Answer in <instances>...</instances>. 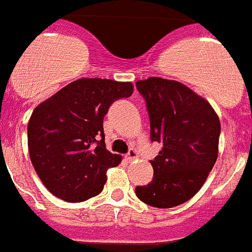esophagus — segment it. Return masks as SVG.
Wrapping results in <instances>:
<instances>
[{
  "instance_id": "obj_1",
  "label": "esophagus",
  "mask_w": 252,
  "mask_h": 252,
  "mask_svg": "<svg viewBox=\"0 0 252 252\" xmlns=\"http://www.w3.org/2000/svg\"><path fill=\"white\" fill-rule=\"evenodd\" d=\"M136 157H138V155H136V152L134 151V149H131L130 152H128L127 155L125 156V158L127 159L128 162H131V161H134L135 158H136Z\"/></svg>"
}]
</instances>
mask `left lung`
<instances>
[{
	"mask_svg": "<svg viewBox=\"0 0 252 252\" xmlns=\"http://www.w3.org/2000/svg\"><path fill=\"white\" fill-rule=\"evenodd\" d=\"M136 87L147 101L152 141L162 149L151 161L152 182L135 193L153 207H175L198 192L215 165L219 117L205 97L179 81L149 77Z\"/></svg>",
	"mask_w": 252,
	"mask_h": 252,
	"instance_id": "obj_1",
	"label": "left lung"
}]
</instances>
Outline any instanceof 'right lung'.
<instances>
[{"mask_svg":"<svg viewBox=\"0 0 252 252\" xmlns=\"http://www.w3.org/2000/svg\"><path fill=\"white\" fill-rule=\"evenodd\" d=\"M131 82L80 78L38 104L28 122V151L43 186L66 202L97 196L107 170L122 157L105 148L103 118L113 101L132 95Z\"/></svg>","mask_w":252,"mask_h":252,"instance_id":"add662e5","label":"right lung"}]
</instances>
